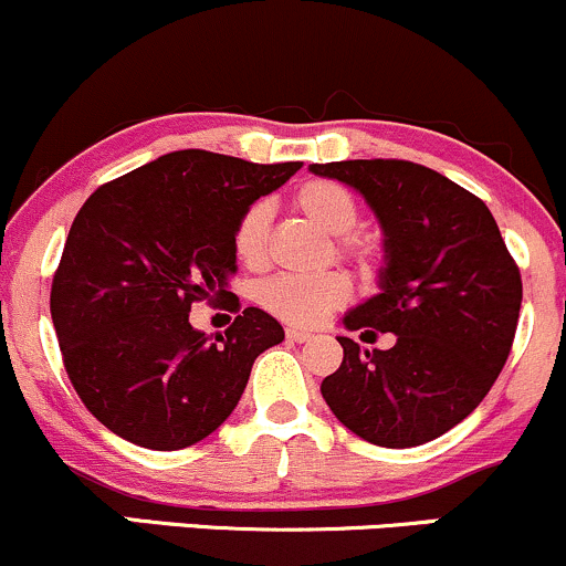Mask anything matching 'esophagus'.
Listing matches in <instances>:
<instances>
[{"label": "esophagus", "mask_w": 566, "mask_h": 566, "mask_svg": "<svg viewBox=\"0 0 566 566\" xmlns=\"http://www.w3.org/2000/svg\"><path fill=\"white\" fill-rule=\"evenodd\" d=\"M285 336H289L291 342H310V339H313V334L304 332V328H296V326L285 328Z\"/></svg>", "instance_id": "34e87169"}]
</instances>
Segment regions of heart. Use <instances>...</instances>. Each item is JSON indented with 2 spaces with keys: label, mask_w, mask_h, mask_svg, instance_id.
Returning a JSON list of instances; mask_svg holds the SVG:
<instances>
[{
  "label": "heart",
  "mask_w": 566,
  "mask_h": 566,
  "mask_svg": "<svg viewBox=\"0 0 566 566\" xmlns=\"http://www.w3.org/2000/svg\"><path fill=\"white\" fill-rule=\"evenodd\" d=\"M294 208L310 219L321 232L332 234L342 256L353 259L364 272H371L379 262V243L371 234L353 232L360 221V206L345 184L317 179L304 184L294 195ZM266 238H270V208L253 202L245 208L234 227V253L245 266H262L266 259ZM350 281L342 272L323 275H275L262 283L259 302L272 315L296 326H315L332 310L347 302Z\"/></svg>",
  "instance_id": "b5f03b06"
}]
</instances>
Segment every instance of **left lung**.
<instances>
[{
    "mask_svg": "<svg viewBox=\"0 0 566 566\" xmlns=\"http://www.w3.org/2000/svg\"><path fill=\"white\" fill-rule=\"evenodd\" d=\"M364 195L385 234L379 294L342 317L347 332H390V350L336 336L342 366L321 392L336 420L368 443L420 447L484 401L503 371L522 275L484 200L409 160L310 165ZM360 334V336H364Z\"/></svg>",
    "mask_w": 566,
    "mask_h": 566,
    "instance_id": "8db88e82",
    "label": "left lung"
}]
</instances>
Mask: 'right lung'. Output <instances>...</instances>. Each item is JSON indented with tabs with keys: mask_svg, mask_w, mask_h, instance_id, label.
<instances>
[{
	"mask_svg": "<svg viewBox=\"0 0 566 566\" xmlns=\"http://www.w3.org/2000/svg\"><path fill=\"white\" fill-rule=\"evenodd\" d=\"M300 168L181 149L104 184L80 208L50 315L74 390L112 433L174 452L232 415L283 326L245 307L224 334L206 336L189 310L232 300L238 219Z\"/></svg>",
	"mask_w": 566,
	"mask_h": 566,
	"instance_id": "right-lung-1",
	"label": "right lung"
}]
</instances>
